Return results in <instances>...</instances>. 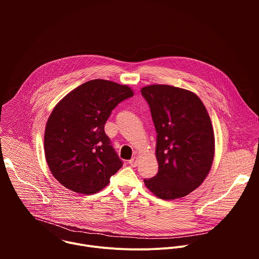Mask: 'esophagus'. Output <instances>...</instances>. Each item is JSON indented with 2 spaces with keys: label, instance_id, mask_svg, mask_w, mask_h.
<instances>
[{
  "label": "esophagus",
  "instance_id": "1",
  "mask_svg": "<svg viewBox=\"0 0 259 259\" xmlns=\"http://www.w3.org/2000/svg\"><path fill=\"white\" fill-rule=\"evenodd\" d=\"M129 165L131 167H136L137 166V158L133 157L131 160H129Z\"/></svg>",
  "mask_w": 259,
  "mask_h": 259
}]
</instances>
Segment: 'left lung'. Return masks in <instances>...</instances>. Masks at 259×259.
Masks as SVG:
<instances>
[{"instance_id": "obj_1", "label": "left lung", "mask_w": 259, "mask_h": 259, "mask_svg": "<svg viewBox=\"0 0 259 259\" xmlns=\"http://www.w3.org/2000/svg\"><path fill=\"white\" fill-rule=\"evenodd\" d=\"M141 94L151 108L157 131L156 176L146 188L163 200L188 196L207 177L214 158V132L207 109L192 91L150 85Z\"/></svg>"}]
</instances>
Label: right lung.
I'll list each match as a JSON object with an SVG mask.
<instances>
[{
  "label": "right lung",
  "mask_w": 259,
  "mask_h": 259,
  "mask_svg": "<svg viewBox=\"0 0 259 259\" xmlns=\"http://www.w3.org/2000/svg\"><path fill=\"white\" fill-rule=\"evenodd\" d=\"M133 95L126 85L96 79L73 89L56 104L46 124L44 149L51 173L64 188L95 194L123 166L104 125L112 110Z\"/></svg>",
  "instance_id": "1"
}]
</instances>
